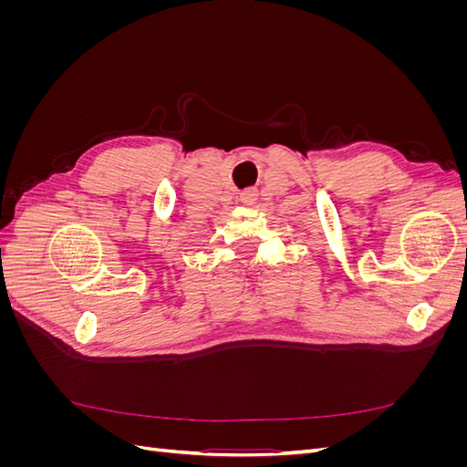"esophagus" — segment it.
Returning a JSON list of instances; mask_svg holds the SVG:
<instances>
[{"label":"esophagus","mask_w":467,"mask_h":467,"mask_svg":"<svg viewBox=\"0 0 467 467\" xmlns=\"http://www.w3.org/2000/svg\"><path fill=\"white\" fill-rule=\"evenodd\" d=\"M239 199H242L244 204H255L259 199V192H257V189H245Z\"/></svg>","instance_id":"1"}]
</instances>
